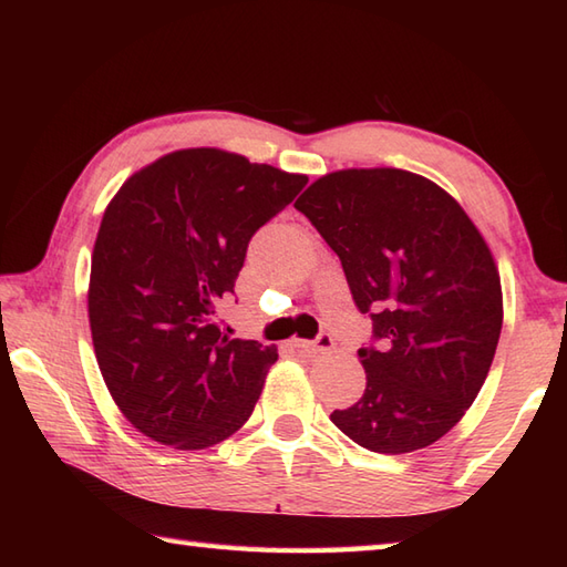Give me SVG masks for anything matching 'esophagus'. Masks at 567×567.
<instances>
[{
    "label": "esophagus",
    "instance_id": "obj_1",
    "mask_svg": "<svg viewBox=\"0 0 567 567\" xmlns=\"http://www.w3.org/2000/svg\"><path fill=\"white\" fill-rule=\"evenodd\" d=\"M295 348H299V351H305V353H327V351H331V348H333V339H331V333L321 331L315 341L297 339Z\"/></svg>",
    "mask_w": 567,
    "mask_h": 567
}]
</instances>
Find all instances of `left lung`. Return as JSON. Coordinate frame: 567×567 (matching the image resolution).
Segmentation results:
<instances>
[{
	"label": "left lung",
	"instance_id": "8db88e82",
	"mask_svg": "<svg viewBox=\"0 0 567 567\" xmlns=\"http://www.w3.org/2000/svg\"><path fill=\"white\" fill-rule=\"evenodd\" d=\"M295 207L372 319L365 392L331 421L372 453L426 449L475 402L497 351L502 285L483 234L449 192L396 167L329 173Z\"/></svg>",
	"mask_w": 567,
	"mask_h": 567
}]
</instances>
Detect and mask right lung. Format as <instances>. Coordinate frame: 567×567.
I'll list each match as a JSON object with an SVG mask.
<instances>
[{
  "label": "right lung",
  "instance_id": "1",
  "mask_svg": "<svg viewBox=\"0 0 567 567\" xmlns=\"http://www.w3.org/2000/svg\"><path fill=\"white\" fill-rule=\"evenodd\" d=\"M307 175L219 148L167 153L131 175L102 216L87 311L94 355L122 414L179 451L246 424L275 346L228 339L216 305L234 292L248 240Z\"/></svg>",
  "mask_w": 567,
  "mask_h": 567
}]
</instances>
